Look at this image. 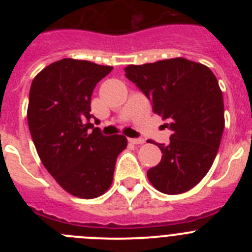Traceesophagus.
<instances>
[{
	"label": "esophagus",
	"instance_id": "34e87169",
	"mask_svg": "<svg viewBox=\"0 0 252 252\" xmlns=\"http://www.w3.org/2000/svg\"><path fill=\"white\" fill-rule=\"evenodd\" d=\"M128 141H130L131 144H135V145H141V144H144V142H145V140L144 139H128Z\"/></svg>",
	"mask_w": 252,
	"mask_h": 252
}]
</instances>
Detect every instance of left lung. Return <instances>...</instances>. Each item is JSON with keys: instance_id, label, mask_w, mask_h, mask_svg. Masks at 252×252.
<instances>
[{"instance_id": "1", "label": "left lung", "mask_w": 252, "mask_h": 252, "mask_svg": "<svg viewBox=\"0 0 252 252\" xmlns=\"http://www.w3.org/2000/svg\"><path fill=\"white\" fill-rule=\"evenodd\" d=\"M125 73L173 131L168 145L158 144L162 157L148 170L150 183L165 194L192 189L212 166L223 133L217 78L208 66L184 58L128 65Z\"/></svg>"}]
</instances>
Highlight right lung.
<instances>
[{
	"label": "right lung",
	"instance_id": "add662e5",
	"mask_svg": "<svg viewBox=\"0 0 252 252\" xmlns=\"http://www.w3.org/2000/svg\"><path fill=\"white\" fill-rule=\"evenodd\" d=\"M112 69L65 58L30 87L28 124L40 160L64 190L84 199L110 188L116 159L127 146L124 135L103 136L90 121L93 90Z\"/></svg>",
	"mask_w": 252,
	"mask_h": 252
}]
</instances>
